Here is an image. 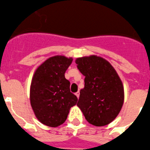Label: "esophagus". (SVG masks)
Wrapping results in <instances>:
<instances>
[{
  "label": "esophagus",
  "mask_w": 150,
  "mask_h": 150,
  "mask_svg": "<svg viewBox=\"0 0 150 150\" xmlns=\"http://www.w3.org/2000/svg\"><path fill=\"white\" fill-rule=\"evenodd\" d=\"M79 95H80V93H79V92H77V93H75V96H77V98H79Z\"/></svg>",
  "instance_id": "obj_1"
}]
</instances>
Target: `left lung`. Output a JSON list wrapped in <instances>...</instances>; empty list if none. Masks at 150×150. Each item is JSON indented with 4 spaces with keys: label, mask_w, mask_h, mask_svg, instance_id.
<instances>
[{
    "label": "left lung",
    "mask_w": 150,
    "mask_h": 150,
    "mask_svg": "<svg viewBox=\"0 0 150 150\" xmlns=\"http://www.w3.org/2000/svg\"><path fill=\"white\" fill-rule=\"evenodd\" d=\"M78 70L84 75V87L77 105L89 123L104 126L114 121L124 102V87L115 69L97 55L78 57Z\"/></svg>",
    "instance_id": "left-lung-1"
}]
</instances>
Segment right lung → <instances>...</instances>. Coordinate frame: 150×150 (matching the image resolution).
<instances>
[{"label": "right lung", "instance_id": "add662e5", "mask_svg": "<svg viewBox=\"0 0 150 150\" xmlns=\"http://www.w3.org/2000/svg\"><path fill=\"white\" fill-rule=\"evenodd\" d=\"M72 57H51L35 71L30 87V102L35 116L41 123L57 127L64 123L70 108L78 98L70 92V82L65 72Z\"/></svg>", "mask_w": 150, "mask_h": 150}]
</instances>
